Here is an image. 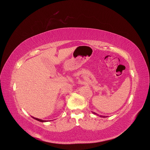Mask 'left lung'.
<instances>
[{
  "label": "left lung",
  "instance_id": "obj_1",
  "mask_svg": "<svg viewBox=\"0 0 150 150\" xmlns=\"http://www.w3.org/2000/svg\"><path fill=\"white\" fill-rule=\"evenodd\" d=\"M92 113H94V114H95V115H98L97 113H95V112H92ZM100 117H103V118H105V117H107V116H103V115H100Z\"/></svg>",
  "mask_w": 150,
  "mask_h": 150
}]
</instances>
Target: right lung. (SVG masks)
Wrapping results in <instances>:
<instances>
[{
    "label": "right lung",
    "instance_id": "add662e5",
    "mask_svg": "<svg viewBox=\"0 0 150 150\" xmlns=\"http://www.w3.org/2000/svg\"><path fill=\"white\" fill-rule=\"evenodd\" d=\"M34 119H35V120H38V121H39V122H47L46 120H42V119H40V118H35V117H33Z\"/></svg>",
    "mask_w": 150,
    "mask_h": 150
}]
</instances>
